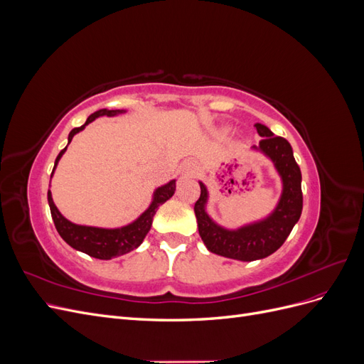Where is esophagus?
I'll use <instances>...</instances> for the list:
<instances>
[{"label": "esophagus", "instance_id": "esophagus-1", "mask_svg": "<svg viewBox=\"0 0 364 364\" xmlns=\"http://www.w3.org/2000/svg\"><path fill=\"white\" fill-rule=\"evenodd\" d=\"M182 167H183V171H185L186 174H193V171H194V165H193L191 162H185V164L182 165Z\"/></svg>", "mask_w": 364, "mask_h": 364}]
</instances>
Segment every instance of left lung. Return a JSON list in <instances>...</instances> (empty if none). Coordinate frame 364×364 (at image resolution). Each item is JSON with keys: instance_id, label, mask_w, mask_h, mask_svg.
<instances>
[{"instance_id": "obj_1", "label": "left lung", "mask_w": 364, "mask_h": 364, "mask_svg": "<svg viewBox=\"0 0 364 364\" xmlns=\"http://www.w3.org/2000/svg\"><path fill=\"white\" fill-rule=\"evenodd\" d=\"M255 129L258 135L262 136L258 150L273 161L284 185L281 200L272 215L262 222L237 230L220 228L205 211L208 191L202 182L200 197L194 203L199 234L208 250L240 261L261 259L277 252L290 235L302 213V174L299 165L294 161L290 142L282 136H274L262 124H255Z\"/></svg>"}]
</instances>
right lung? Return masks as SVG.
<instances>
[{"instance_id": "obj_1", "label": "right lung", "mask_w": 364, "mask_h": 364, "mask_svg": "<svg viewBox=\"0 0 364 364\" xmlns=\"http://www.w3.org/2000/svg\"><path fill=\"white\" fill-rule=\"evenodd\" d=\"M124 111H119V109H115V111H107V109H100V111L94 112L92 115L87 117L86 123L80 127H75L70 132L68 135V144L71 142L73 136L75 134H79L80 130L85 129L86 124H90L91 121H94L97 117H114L118 114H123ZM67 150L65 147L56 158V162H54V168L62 158V155ZM53 168V171H54ZM53 176V173H51ZM176 191V181L168 182L167 185L161 186L155 191V196H153V202L149 206L146 213H142L134 223H130L124 228H118V229H102V228H92V226H80V225H74L70 220L65 218L59 209L54 205L51 199V191L48 190V205H50V211L54 226H56L59 235L67 241V243L74 247L75 250H80L86 255L98 258V259H111L119 255H124V253L136 249L142 240L146 238L147 232L150 230L151 222H153V215L156 214V209L159 205L164 202H167L170 197Z\"/></svg>"}]
</instances>
